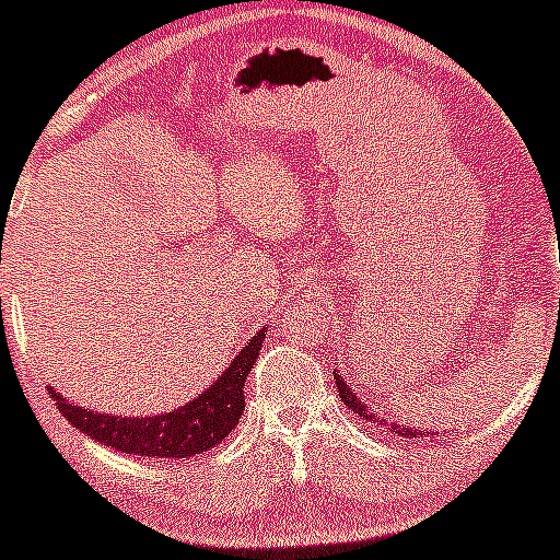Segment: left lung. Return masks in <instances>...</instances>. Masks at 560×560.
I'll use <instances>...</instances> for the list:
<instances>
[{"label": "left lung", "instance_id": "8db88e82", "mask_svg": "<svg viewBox=\"0 0 560 560\" xmlns=\"http://www.w3.org/2000/svg\"><path fill=\"white\" fill-rule=\"evenodd\" d=\"M334 383H337L339 399L345 401V407H348L350 412H355V415H361V418L372 420V415H369V412H366V407L361 405L359 399H355V394H353V390H350V385L345 383V380H342V374H337V372H334ZM374 420H377V425H388L390 431H396V434H401V436H418V440H420V436H425V434H429V431H412V429H401V425H396V423H383V420H380L377 415H374Z\"/></svg>", "mask_w": 560, "mask_h": 560}]
</instances>
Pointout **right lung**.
<instances>
[{
	"label": "right lung",
	"mask_w": 560,
	"mask_h": 560,
	"mask_svg": "<svg viewBox=\"0 0 560 560\" xmlns=\"http://www.w3.org/2000/svg\"><path fill=\"white\" fill-rule=\"evenodd\" d=\"M264 337L267 334L258 331L205 394L175 412L153 415V418H118V415L91 412V409L72 405L65 396L56 394V388H48V394L54 396L56 407L69 423L100 445L120 453L148 455V458H191L226 440L237 425L242 407H245L242 388L256 364Z\"/></svg>",
	"instance_id": "right-lung-1"
}]
</instances>
